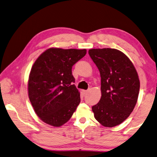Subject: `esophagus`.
<instances>
[{
	"label": "esophagus",
	"instance_id": "1",
	"mask_svg": "<svg viewBox=\"0 0 157 157\" xmlns=\"http://www.w3.org/2000/svg\"><path fill=\"white\" fill-rule=\"evenodd\" d=\"M88 92V90H83V93L84 94V95H86V94H87Z\"/></svg>",
	"mask_w": 157,
	"mask_h": 157
}]
</instances>
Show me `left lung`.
I'll use <instances>...</instances> for the list:
<instances>
[{"mask_svg":"<svg viewBox=\"0 0 157 157\" xmlns=\"http://www.w3.org/2000/svg\"><path fill=\"white\" fill-rule=\"evenodd\" d=\"M88 54L101 76V99L92 107L94 117L105 127H114L130 116L137 101L140 82L132 62L115 49H92Z\"/></svg>","mask_w":157,"mask_h":157,"instance_id":"8db88e82","label":"left lung"}]
</instances>
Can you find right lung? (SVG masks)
I'll return each instance as SVG.
<instances>
[{
  "mask_svg": "<svg viewBox=\"0 0 157 157\" xmlns=\"http://www.w3.org/2000/svg\"><path fill=\"white\" fill-rule=\"evenodd\" d=\"M86 49L49 48L34 62L28 80L29 100L38 117L54 127L69 120L80 102L72 67Z\"/></svg>",
  "mask_w": 157,
  "mask_h": 157,
  "instance_id": "add662e5",
  "label": "right lung"
}]
</instances>
